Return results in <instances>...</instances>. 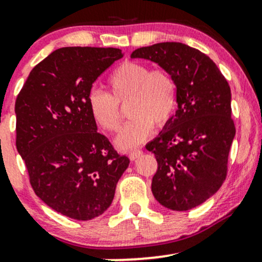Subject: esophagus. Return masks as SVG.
Masks as SVG:
<instances>
[{"instance_id": "1", "label": "esophagus", "mask_w": 262, "mask_h": 262, "mask_svg": "<svg viewBox=\"0 0 262 262\" xmlns=\"http://www.w3.org/2000/svg\"><path fill=\"white\" fill-rule=\"evenodd\" d=\"M143 154V151H141V150H133V151H130L128 154V156H129V159H130L132 161H134L135 159H138L139 158V156Z\"/></svg>"}]
</instances>
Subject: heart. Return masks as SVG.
I'll return each instance as SVG.
<instances>
[{
	"mask_svg": "<svg viewBox=\"0 0 262 262\" xmlns=\"http://www.w3.org/2000/svg\"><path fill=\"white\" fill-rule=\"evenodd\" d=\"M107 86L111 95L92 90L87 103L92 118L107 132L118 130L123 119L118 104H127V116L130 119L116 138V144L123 150L144 143L154 124H166L176 110V81L166 69H150L143 62L128 60L111 73Z\"/></svg>",
	"mask_w": 262,
	"mask_h": 262,
	"instance_id": "b5f03b06",
	"label": "heart"
}]
</instances>
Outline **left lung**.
<instances>
[{"instance_id": "obj_1", "label": "left lung", "mask_w": 262, "mask_h": 262, "mask_svg": "<svg viewBox=\"0 0 262 262\" xmlns=\"http://www.w3.org/2000/svg\"><path fill=\"white\" fill-rule=\"evenodd\" d=\"M132 58L170 71L177 86V111L146 145L158 161L151 191L161 206L188 210L221 188L235 137L228 81L213 60L194 48L166 41L139 48Z\"/></svg>"}]
</instances>
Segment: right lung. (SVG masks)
<instances>
[{
    "mask_svg": "<svg viewBox=\"0 0 262 262\" xmlns=\"http://www.w3.org/2000/svg\"><path fill=\"white\" fill-rule=\"evenodd\" d=\"M123 53L66 47L34 66L18 93L16 146L35 194L60 214L90 221L107 210L129 159L98 133L92 83Z\"/></svg>",
    "mask_w": 262,
    "mask_h": 262,
    "instance_id": "right-lung-1",
    "label": "right lung"
}]
</instances>
